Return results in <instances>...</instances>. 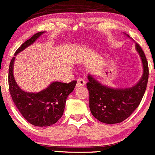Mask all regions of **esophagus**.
<instances>
[{"mask_svg":"<svg viewBox=\"0 0 155 155\" xmlns=\"http://www.w3.org/2000/svg\"><path fill=\"white\" fill-rule=\"evenodd\" d=\"M85 85H86V81H85L84 79H81V78L78 79L77 84H76V86H77V87H79V86H84Z\"/></svg>","mask_w":155,"mask_h":155,"instance_id":"1","label":"esophagus"}]
</instances>
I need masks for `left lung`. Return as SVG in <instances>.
Returning <instances> with one entry per match:
<instances>
[{"label":"left lung","mask_w":155,"mask_h":155,"mask_svg":"<svg viewBox=\"0 0 155 155\" xmlns=\"http://www.w3.org/2000/svg\"><path fill=\"white\" fill-rule=\"evenodd\" d=\"M123 34L131 38L128 34ZM135 50L141 60L143 73L139 81L131 87H111L102 84L92 75H88L89 108L92 115L101 122L116 124L123 121L138 108L142 99L148 80V65L138 43H135Z\"/></svg>","instance_id":"left-lung-1"}]
</instances>
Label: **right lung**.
Here are the masks:
<instances>
[{
	"label": "right lung",
	"mask_w": 155,
	"mask_h": 155,
	"mask_svg": "<svg viewBox=\"0 0 155 155\" xmlns=\"http://www.w3.org/2000/svg\"><path fill=\"white\" fill-rule=\"evenodd\" d=\"M45 33V31L37 33L17 49L10 63L8 73L10 93L17 109L28 122L38 127L50 126L61 118L66 99L76 84V81L69 83L56 81L38 92H25L17 85L14 76L15 56L35 43Z\"/></svg>",
	"instance_id": "obj_1"
}]
</instances>
